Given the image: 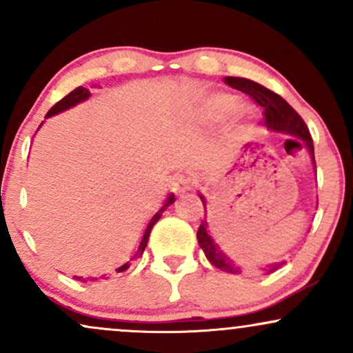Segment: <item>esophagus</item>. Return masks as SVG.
I'll use <instances>...</instances> for the list:
<instances>
[{
    "label": "esophagus",
    "mask_w": 353,
    "mask_h": 353,
    "mask_svg": "<svg viewBox=\"0 0 353 353\" xmlns=\"http://www.w3.org/2000/svg\"><path fill=\"white\" fill-rule=\"evenodd\" d=\"M172 189L176 194H185L188 190L192 189V181H190L188 176H182V174H179V176L174 177Z\"/></svg>",
    "instance_id": "obj_1"
}]
</instances>
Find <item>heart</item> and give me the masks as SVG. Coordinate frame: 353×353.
Returning a JSON list of instances; mask_svg holds the SVG:
<instances>
[{"label":"heart","instance_id":"obj_1","mask_svg":"<svg viewBox=\"0 0 353 353\" xmlns=\"http://www.w3.org/2000/svg\"><path fill=\"white\" fill-rule=\"evenodd\" d=\"M237 98L229 94H219L208 103V106H205V114L209 117H224L228 114H232L234 111H237ZM247 116H250V112H247Z\"/></svg>","mask_w":353,"mask_h":353}]
</instances>
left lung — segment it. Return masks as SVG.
<instances>
[{
    "instance_id": "8db88e82",
    "label": "left lung",
    "mask_w": 353,
    "mask_h": 353,
    "mask_svg": "<svg viewBox=\"0 0 353 353\" xmlns=\"http://www.w3.org/2000/svg\"><path fill=\"white\" fill-rule=\"evenodd\" d=\"M225 83L229 84L230 88L239 89V91L245 92L252 98L255 103L259 104L261 108H264V116H265V125L270 129V131H277V132H283V134H289L292 137H297L299 144L305 145L309 149L312 161L315 164V157H314V143H312V136L309 132V128L307 124L303 123V119L297 114V111L287 103L285 99L281 98L279 94H275L274 91L267 89L262 84L255 83V81L245 79V78H234V76H228L224 79ZM202 204H204L205 209V201L204 197L201 196ZM197 242H199L201 249L204 250L205 257L208 261L217 269L224 270V272L229 274H241V267L237 264H234L232 259H229L228 255L221 250L216 242H214L212 236L208 230V222L202 221V224L199 225V230H197ZM283 262H274V264L265 265L264 272L265 274H272L277 269H281Z\"/></svg>"
}]
</instances>
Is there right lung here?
<instances>
[{"label":"right lung","mask_w":353,"mask_h":353,"mask_svg":"<svg viewBox=\"0 0 353 353\" xmlns=\"http://www.w3.org/2000/svg\"><path fill=\"white\" fill-rule=\"evenodd\" d=\"M89 96H91V92H89L86 88H83V86L76 88L74 91H71L70 94L64 96L63 99L58 101V103H56L54 106H52V108L50 109V111H48L46 117H51V116H54V114H59V112H63V111H66V109H70V108H72V106H76V104H78V103H83V101H86V99L89 98ZM174 201H176V197H174V194H171V196L168 197V201L164 202L163 208H161L159 210H157L156 214H154L151 221H149L148 228H145V230H144V236H143V239H141V244H139V247H137V250H136L134 257H132V259H136L137 255H143L144 249H145V245H148L149 234H151V230H152V228H154V224H156V222L159 221L161 216H163L164 210L168 209L169 205H171ZM129 265H131V264H129V262H125L124 265H121L119 269H116V272H124V270H128V269H129ZM78 279H81V277H78Z\"/></svg>","instance_id":"right-lung-1"}]
</instances>
